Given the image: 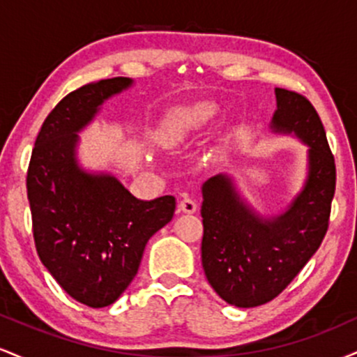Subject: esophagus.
<instances>
[{"label": "esophagus", "mask_w": 357, "mask_h": 357, "mask_svg": "<svg viewBox=\"0 0 357 357\" xmlns=\"http://www.w3.org/2000/svg\"><path fill=\"white\" fill-rule=\"evenodd\" d=\"M196 210H198V204H196L195 199L191 196H183V199L179 202V211L195 213Z\"/></svg>", "instance_id": "1"}]
</instances>
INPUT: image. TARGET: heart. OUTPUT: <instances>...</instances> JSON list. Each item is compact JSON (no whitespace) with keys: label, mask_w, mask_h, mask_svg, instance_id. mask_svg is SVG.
<instances>
[{"label":"heart","mask_w":357,"mask_h":357,"mask_svg":"<svg viewBox=\"0 0 357 357\" xmlns=\"http://www.w3.org/2000/svg\"><path fill=\"white\" fill-rule=\"evenodd\" d=\"M215 114L216 105L208 100L171 109L159 124L158 141L165 147H174L191 132L208 124L215 117Z\"/></svg>","instance_id":"heart-1"}]
</instances>
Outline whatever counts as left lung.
<instances>
[{
	"label": "left lung",
	"mask_w": 357,
	"mask_h": 357,
	"mask_svg": "<svg viewBox=\"0 0 357 357\" xmlns=\"http://www.w3.org/2000/svg\"><path fill=\"white\" fill-rule=\"evenodd\" d=\"M273 132L296 134L309 146L307 179L289 208L264 218L225 174L203 184L202 261L210 285L228 304L257 307L275 298L305 267L329 228L335 191L334 155L314 105L275 89Z\"/></svg>",
	"instance_id": "8db88e82"
}]
</instances>
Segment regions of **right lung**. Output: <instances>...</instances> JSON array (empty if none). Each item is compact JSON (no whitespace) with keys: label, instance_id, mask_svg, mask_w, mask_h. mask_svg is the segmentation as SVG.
I'll use <instances>...</instances> for the list:
<instances>
[{"label":"right lung","instance_id":"add662e5","mask_svg":"<svg viewBox=\"0 0 357 357\" xmlns=\"http://www.w3.org/2000/svg\"><path fill=\"white\" fill-rule=\"evenodd\" d=\"M132 80L105 79L73 90L45 119L26 173L36 253L80 304L100 309L136 277L146 243L173 218L174 196L142 202L110 174L79 166L77 132Z\"/></svg>","mask_w":357,"mask_h":357}]
</instances>
